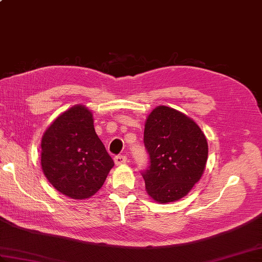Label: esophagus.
<instances>
[{"label": "esophagus", "instance_id": "1", "mask_svg": "<svg viewBox=\"0 0 262 262\" xmlns=\"http://www.w3.org/2000/svg\"><path fill=\"white\" fill-rule=\"evenodd\" d=\"M115 163H116V165L126 164L127 158L125 157V155H117V157H115Z\"/></svg>", "mask_w": 262, "mask_h": 262}]
</instances>
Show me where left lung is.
<instances>
[{
  "label": "left lung",
  "mask_w": 262,
  "mask_h": 262,
  "mask_svg": "<svg viewBox=\"0 0 262 262\" xmlns=\"http://www.w3.org/2000/svg\"><path fill=\"white\" fill-rule=\"evenodd\" d=\"M144 144L149 166L142 176L148 196L160 204L187 196L203 177L208 157L207 140L196 121L159 105L146 118Z\"/></svg>",
  "instance_id": "obj_1"
}]
</instances>
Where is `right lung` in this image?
Masks as SVG:
<instances>
[{
  "instance_id": "obj_1",
  "label": "right lung",
  "mask_w": 262,
  "mask_h": 262,
  "mask_svg": "<svg viewBox=\"0 0 262 262\" xmlns=\"http://www.w3.org/2000/svg\"><path fill=\"white\" fill-rule=\"evenodd\" d=\"M40 164L57 191L72 199L97 193L114 166L93 125L92 111L75 104L60 114L41 137Z\"/></svg>"
}]
</instances>
